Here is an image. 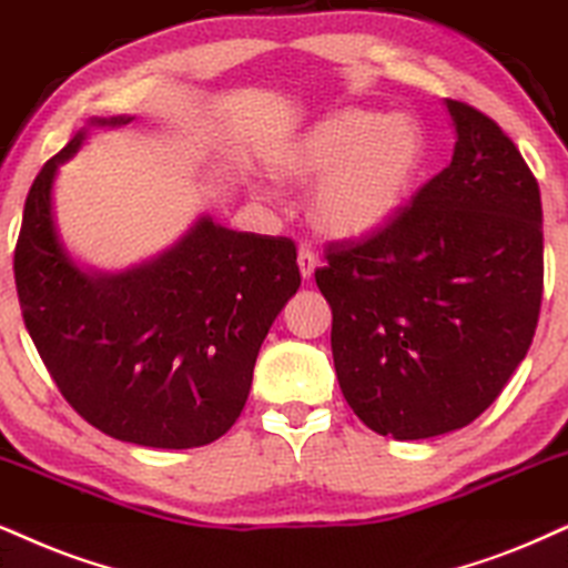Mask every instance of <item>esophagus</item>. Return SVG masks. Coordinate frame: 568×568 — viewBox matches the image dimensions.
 <instances>
[{
  "label": "esophagus",
  "mask_w": 568,
  "mask_h": 568,
  "mask_svg": "<svg viewBox=\"0 0 568 568\" xmlns=\"http://www.w3.org/2000/svg\"><path fill=\"white\" fill-rule=\"evenodd\" d=\"M317 256H314L312 246H306V243H301L298 246V270H301V277L304 280H312L314 270H317Z\"/></svg>",
  "instance_id": "esophagus-1"
}]
</instances>
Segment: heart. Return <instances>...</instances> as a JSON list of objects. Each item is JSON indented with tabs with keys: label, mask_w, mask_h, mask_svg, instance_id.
Here are the masks:
<instances>
[{
	"label": "heart",
	"mask_w": 568,
	"mask_h": 568,
	"mask_svg": "<svg viewBox=\"0 0 568 568\" xmlns=\"http://www.w3.org/2000/svg\"><path fill=\"white\" fill-rule=\"evenodd\" d=\"M425 162V133L406 114L343 110L275 154L272 172L320 183L312 220L333 239H362L396 217Z\"/></svg>",
	"instance_id": "1"
}]
</instances>
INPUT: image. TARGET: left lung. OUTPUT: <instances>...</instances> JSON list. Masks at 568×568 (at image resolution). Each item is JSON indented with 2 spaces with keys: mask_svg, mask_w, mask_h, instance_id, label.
<instances>
[{
  "mask_svg": "<svg viewBox=\"0 0 568 568\" xmlns=\"http://www.w3.org/2000/svg\"><path fill=\"white\" fill-rule=\"evenodd\" d=\"M454 160L314 272L333 308L343 396L369 429L422 440L475 422L532 346L542 301L540 185L514 141L445 99Z\"/></svg>",
  "mask_w": 568,
  "mask_h": 568,
  "instance_id": "1",
  "label": "left lung"
}]
</instances>
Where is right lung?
Masks as SVG:
<instances>
[{
    "mask_svg": "<svg viewBox=\"0 0 568 568\" xmlns=\"http://www.w3.org/2000/svg\"><path fill=\"white\" fill-rule=\"evenodd\" d=\"M81 141L41 168L26 199L16 285L28 335L64 400L104 435L149 448L217 440L246 406L262 341L301 285L296 243L201 217L154 262L85 275L52 217L54 172Z\"/></svg>",
    "mask_w": 568,
    "mask_h": 568,
    "instance_id": "right-lung-1",
    "label": "right lung"
}]
</instances>
